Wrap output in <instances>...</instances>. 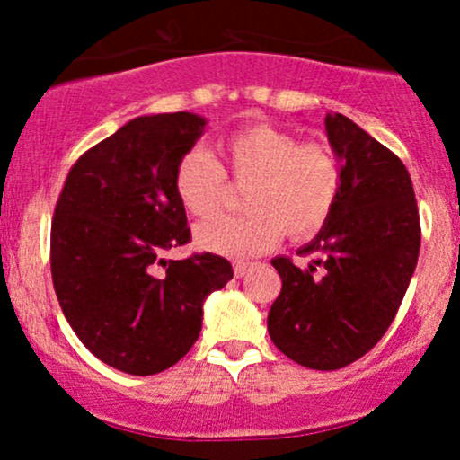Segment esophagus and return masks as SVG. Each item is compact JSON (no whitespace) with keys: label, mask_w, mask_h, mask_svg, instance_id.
Segmentation results:
<instances>
[{"label":"esophagus","mask_w":460,"mask_h":460,"mask_svg":"<svg viewBox=\"0 0 460 460\" xmlns=\"http://www.w3.org/2000/svg\"><path fill=\"white\" fill-rule=\"evenodd\" d=\"M248 270H251V263H246V261H235L234 263V274H235L237 279L244 277Z\"/></svg>","instance_id":"esophagus-1"}]
</instances>
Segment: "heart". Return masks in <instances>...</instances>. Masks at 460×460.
<instances>
[{
	"label": "heart",
	"instance_id": "b5f03b06",
	"mask_svg": "<svg viewBox=\"0 0 460 460\" xmlns=\"http://www.w3.org/2000/svg\"><path fill=\"white\" fill-rule=\"evenodd\" d=\"M223 166L203 149L179 157L172 188L188 214L205 218L223 208L229 181L246 188L244 216H216L194 229L203 251L234 260L261 255L283 231L309 240L324 229L341 197L344 171L324 142H300L292 131L268 123L246 125L218 145Z\"/></svg>",
	"mask_w": 460,
	"mask_h": 460
}]
</instances>
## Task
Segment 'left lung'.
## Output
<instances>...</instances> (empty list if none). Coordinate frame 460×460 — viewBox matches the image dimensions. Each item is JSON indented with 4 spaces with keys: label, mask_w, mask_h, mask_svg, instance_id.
Wrapping results in <instances>:
<instances>
[{
    "label": "left lung",
    "mask_w": 460,
    "mask_h": 460,
    "mask_svg": "<svg viewBox=\"0 0 460 460\" xmlns=\"http://www.w3.org/2000/svg\"><path fill=\"white\" fill-rule=\"evenodd\" d=\"M326 136L344 171L341 197L300 255L274 257L283 288L268 314L274 346L311 369L350 366L389 329L420 255V212L395 153L344 114H326Z\"/></svg>",
    "instance_id": "obj_1"
}]
</instances>
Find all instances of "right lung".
Instances as JSON below:
<instances>
[{"mask_svg": "<svg viewBox=\"0 0 460 460\" xmlns=\"http://www.w3.org/2000/svg\"><path fill=\"white\" fill-rule=\"evenodd\" d=\"M205 123L192 112L129 120L73 164L56 203L51 279L62 314L94 357L134 376L186 357L205 298L234 279L212 252L162 260L190 242L172 175Z\"/></svg>", "mask_w": 460, "mask_h": 460, "instance_id": "right-lung-1", "label": "right lung"}]
</instances>
